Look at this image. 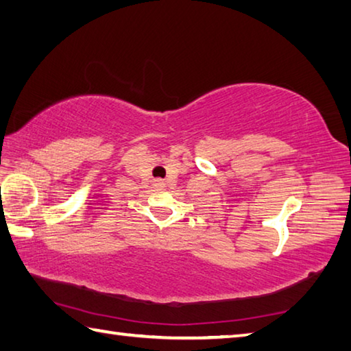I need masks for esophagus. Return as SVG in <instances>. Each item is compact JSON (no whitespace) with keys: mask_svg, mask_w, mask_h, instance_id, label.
Wrapping results in <instances>:
<instances>
[{"mask_svg":"<svg viewBox=\"0 0 351 351\" xmlns=\"http://www.w3.org/2000/svg\"><path fill=\"white\" fill-rule=\"evenodd\" d=\"M164 185H166V184H164L162 180H155L154 181V187H156V189H162Z\"/></svg>","mask_w":351,"mask_h":351,"instance_id":"1","label":"esophagus"}]
</instances>
